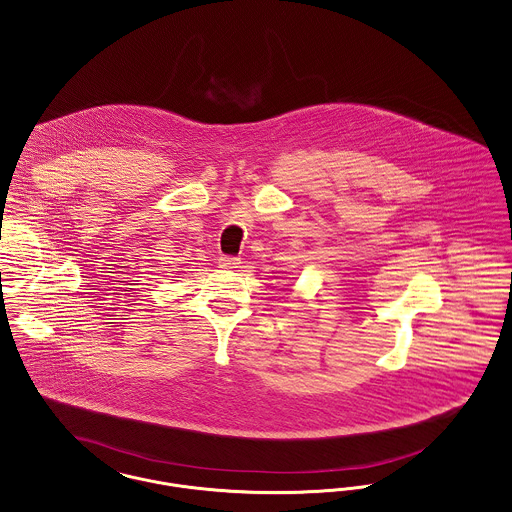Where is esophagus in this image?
I'll return each instance as SVG.
<instances>
[{
	"label": "esophagus",
	"instance_id": "34e87169",
	"mask_svg": "<svg viewBox=\"0 0 512 512\" xmlns=\"http://www.w3.org/2000/svg\"><path fill=\"white\" fill-rule=\"evenodd\" d=\"M218 265L222 269H236L240 265V259L238 257H232V255H220L218 257Z\"/></svg>",
	"mask_w": 512,
	"mask_h": 512
}]
</instances>
